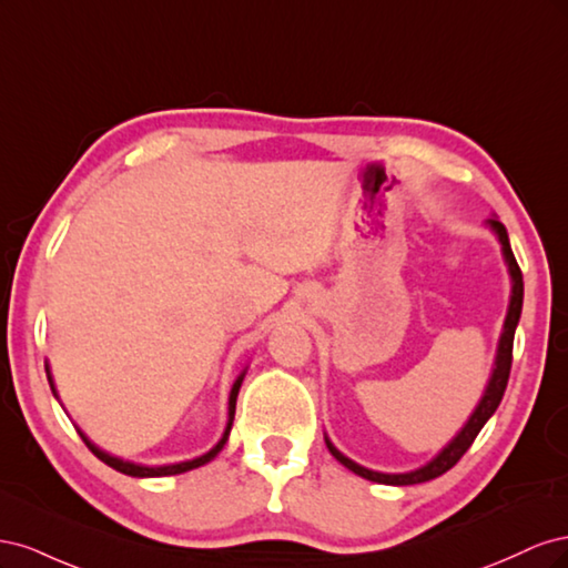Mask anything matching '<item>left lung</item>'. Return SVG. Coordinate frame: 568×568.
I'll return each instance as SVG.
<instances>
[{
  "label": "left lung",
  "mask_w": 568,
  "mask_h": 568,
  "mask_svg": "<svg viewBox=\"0 0 568 568\" xmlns=\"http://www.w3.org/2000/svg\"><path fill=\"white\" fill-rule=\"evenodd\" d=\"M488 227L495 232V236L500 239L503 244V255H505V263L509 267V277H511V296H509V307H507V317H505V326H503V336L500 343H497V355H495V367L493 374L488 379V386L484 390V398L478 400L476 409L471 412V417L467 419V424L462 426V432L445 445V448L432 459L426 462L424 467L415 469V471H405V474H384V471H374L363 467V464H357L353 459H348L343 453H338L334 448V443L324 436L326 448L329 453L343 464V467L351 469L353 474L363 476L367 480H374V484H384V486H415V484H424V480H432L443 476L448 469H453L455 464L459 462V457L471 448L474 438L478 436L480 428L484 424L493 417V412L500 405L507 382H509V369H511V348H514V332H517V324L521 317V305H524V277H521V270L517 265V257L511 253L509 246V236L507 230L500 220H488Z\"/></svg>",
  "instance_id": "1"
}]
</instances>
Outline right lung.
Masks as SVG:
<instances>
[{"label": "right lung", "instance_id": "obj_1", "mask_svg": "<svg viewBox=\"0 0 568 568\" xmlns=\"http://www.w3.org/2000/svg\"><path fill=\"white\" fill-rule=\"evenodd\" d=\"M47 376H49V365H47ZM244 376H246V369L236 376V382H234V386H232V390H230V419H227L225 434H222V438L217 440L215 448H211L209 453L196 457V459H186V462H178V464H163V467H149V464H136V462H130V459H120V457H115V455H109L106 450L97 448V445H94L88 436H84V434L80 432V428H78V434H80V438L84 440V445H88V448H90L101 462L109 464V467H113V469L120 471V474L136 476V478H156V476H175V474L192 471V469H196V467H203V464H209L222 448H225V443H227L230 432H232V422H234L236 395H239V388H242ZM49 386H51V390H54V395H57V388H54V382H51V376H49ZM57 398H59V395H57Z\"/></svg>", "mask_w": 568, "mask_h": 568}]
</instances>
